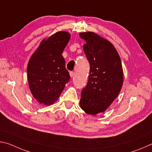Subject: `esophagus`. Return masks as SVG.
Returning <instances> with one entry per match:
<instances>
[{"label":"esophagus","mask_w":152,"mask_h":152,"mask_svg":"<svg viewBox=\"0 0 152 152\" xmlns=\"http://www.w3.org/2000/svg\"><path fill=\"white\" fill-rule=\"evenodd\" d=\"M69 74H70V76L71 77H73L75 75V73L73 71H71L70 73H69Z\"/></svg>","instance_id":"esophagus-1"}]
</instances>
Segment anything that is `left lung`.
Masks as SVG:
<instances>
[{
    "label": "left lung",
    "mask_w": 152,
    "mask_h": 152,
    "mask_svg": "<svg viewBox=\"0 0 152 152\" xmlns=\"http://www.w3.org/2000/svg\"><path fill=\"white\" fill-rule=\"evenodd\" d=\"M80 37L86 42L83 50L90 65L80 106L86 113L96 115L105 111L118 95L123 83V67L110 42L90 31L80 33Z\"/></svg>",
    "instance_id": "left-lung-1"
}]
</instances>
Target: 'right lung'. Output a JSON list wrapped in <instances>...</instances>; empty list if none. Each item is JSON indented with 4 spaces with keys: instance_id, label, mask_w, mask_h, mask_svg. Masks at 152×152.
<instances>
[{
    "instance_id": "1",
    "label": "right lung",
    "mask_w": 152,
    "mask_h": 152,
    "mask_svg": "<svg viewBox=\"0 0 152 152\" xmlns=\"http://www.w3.org/2000/svg\"><path fill=\"white\" fill-rule=\"evenodd\" d=\"M70 37L68 32H56L42 40L29 59L27 69L29 87L39 103L53 104L70 81L62 55Z\"/></svg>"
}]
</instances>
